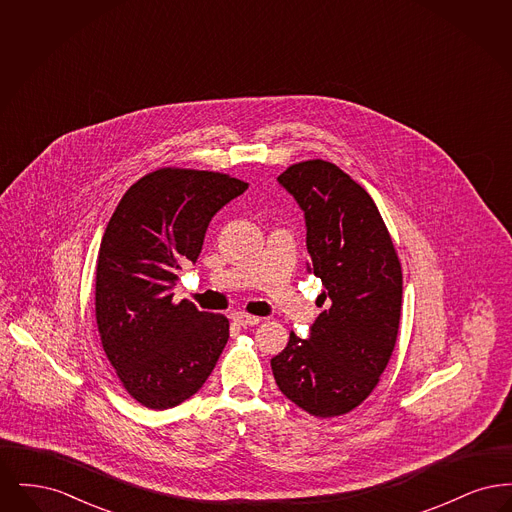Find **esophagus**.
<instances>
[{
  "label": "esophagus",
  "instance_id": "1",
  "mask_svg": "<svg viewBox=\"0 0 512 512\" xmlns=\"http://www.w3.org/2000/svg\"><path fill=\"white\" fill-rule=\"evenodd\" d=\"M234 322H236V324H240V326H244V328H247V326H257V324L261 322V318L253 317V315H247V313H238V315L234 317Z\"/></svg>",
  "mask_w": 512,
  "mask_h": 512
}]
</instances>
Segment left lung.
Masks as SVG:
<instances>
[{
	"mask_svg": "<svg viewBox=\"0 0 512 512\" xmlns=\"http://www.w3.org/2000/svg\"><path fill=\"white\" fill-rule=\"evenodd\" d=\"M278 182L305 211L311 272L326 309L309 340L290 334L272 361L280 391L299 409L332 418L357 409L380 382L397 341L403 272L376 203L334 163L290 165Z\"/></svg>",
	"mask_w": 512,
	"mask_h": 512,
	"instance_id": "8db88e82",
	"label": "left lung"
}]
</instances>
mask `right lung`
Masks as SVG:
<instances>
[{
  "instance_id": "obj_1",
  "label": "right lung",
  "mask_w": 512,
  "mask_h": 512,
  "mask_svg": "<svg viewBox=\"0 0 512 512\" xmlns=\"http://www.w3.org/2000/svg\"><path fill=\"white\" fill-rule=\"evenodd\" d=\"M230 174L165 167L122 195L101 238L96 322L122 388L163 411L199 390L230 338L220 313L174 303L178 270L195 263L215 213L244 194Z\"/></svg>"
}]
</instances>
